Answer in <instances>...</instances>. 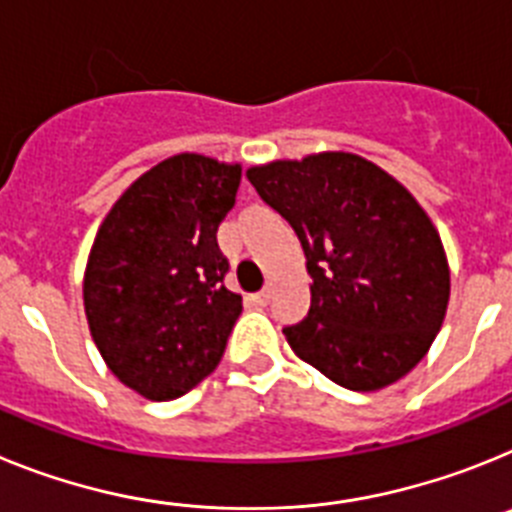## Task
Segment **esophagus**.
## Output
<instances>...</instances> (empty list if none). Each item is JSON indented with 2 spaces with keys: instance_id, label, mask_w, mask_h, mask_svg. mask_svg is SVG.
<instances>
[{
  "instance_id": "obj_1",
  "label": "esophagus",
  "mask_w": 512,
  "mask_h": 512,
  "mask_svg": "<svg viewBox=\"0 0 512 512\" xmlns=\"http://www.w3.org/2000/svg\"><path fill=\"white\" fill-rule=\"evenodd\" d=\"M251 300L256 302V305H269V302H271V287H264L261 292H256Z\"/></svg>"
}]
</instances>
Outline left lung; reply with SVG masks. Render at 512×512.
<instances>
[{"label": "left lung", "instance_id": "1", "mask_svg": "<svg viewBox=\"0 0 512 512\" xmlns=\"http://www.w3.org/2000/svg\"><path fill=\"white\" fill-rule=\"evenodd\" d=\"M246 176L305 251L310 310L284 328L292 351L354 392L405 377L441 330L451 289L441 238L413 194L354 153Z\"/></svg>", "mask_w": 512, "mask_h": 512}]
</instances>
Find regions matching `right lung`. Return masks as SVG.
<instances>
[{"label":"right lung","mask_w":512,"mask_h":512,"mask_svg":"<svg viewBox=\"0 0 512 512\" xmlns=\"http://www.w3.org/2000/svg\"><path fill=\"white\" fill-rule=\"evenodd\" d=\"M241 166L179 153L125 189L89 253L84 310L110 372L148 400H174L215 372L243 310L225 289L217 228Z\"/></svg>","instance_id":"obj_1"}]
</instances>
